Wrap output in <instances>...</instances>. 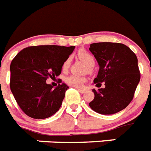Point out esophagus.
<instances>
[{
  "label": "esophagus",
  "instance_id": "34e87169",
  "mask_svg": "<svg viewBox=\"0 0 151 151\" xmlns=\"http://www.w3.org/2000/svg\"><path fill=\"white\" fill-rule=\"evenodd\" d=\"M77 90H78V92H79V93H84L85 91H86V89H80V88H78V89H77Z\"/></svg>",
  "mask_w": 151,
  "mask_h": 151
}]
</instances>
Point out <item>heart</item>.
<instances>
[{
	"mask_svg": "<svg viewBox=\"0 0 151 151\" xmlns=\"http://www.w3.org/2000/svg\"><path fill=\"white\" fill-rule=\"evenodd\" d=\"M78 55L89 66L92 67L95 65V58L87 51L82 49L78 52ZM70 57H68L62 63V68L63 72H66L68 69L69 65H70ZM86 80L87 78L86 77L79 76H76V75H71V76H68L65 78V82L66 84H68V86H71L76 87V88H82L84 83L86 82Z\"/></svg>",
	"mask_w": 151,
	"mask_h": 151,
	"instance_id": "heart-1",
	"label": "heart"
}]
</instances>
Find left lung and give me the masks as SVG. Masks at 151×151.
<instances>
[{
  "instance_id": "8db88e82",
  "label": "left lung",
  "mask_w": 151,
  "mask_h": 151,
  "mask_svg": "<svg viewBox=\"0 0 151 151\" xmlns=\"http://www.w3.org/2000/svg\"><path fill=\"white\" fill-rule=\"evenodd\" d=\"M89 51L99 66L93 83L97 87L105 83V88L93 89L95 97L89 106L103 115L121 111L132 101L140 79L135 53L125 45L115 42L93 43Z\"/></svg>"
}]
</instances>
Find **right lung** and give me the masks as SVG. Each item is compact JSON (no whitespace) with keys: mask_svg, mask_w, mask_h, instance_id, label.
Returning a JSON list of instances; mask_svg holds the SVG:
<instances>
[{"mask_svg":"<svg viewBox=\"0 0 151 151\" xmlns=\"http://www.w3.org/2000/svg\"><path fill=\"white\" fill-rule=\"evenodd\" d=\"M74 48L75 46H31L14 58L10 65V87L26 115L45 119L59 109L68 86L62 83L54 89L46 80L61 74L62 63Z\"/></svg>","mask_w":151,"mask_h":151,"instance_id":"right-lung-1","label":"right lung"}]
</instances>
